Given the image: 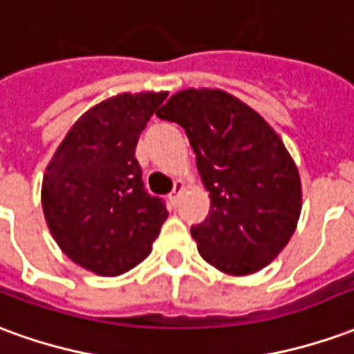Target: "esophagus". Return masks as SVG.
<instances>
[{
  "label": "esophagus",
  "instance_id": "esophagus-1",
  "mask_svg": "<svg viewBox=\"0 0 354 354\" xmlns=\"http://www.w3.org/2000/svg\"><path fill=\"white\" fill-rule=\"evenodd\" d=\"M184 189H185V184L182 182V180H178L176 184H174V189H172V193L169 195V199H170V203H172V205H176L178 199H180V195L184 193Z\"/></svg>",
  "mask_w": 354,
  "mask_h": 354
}]
</instances>
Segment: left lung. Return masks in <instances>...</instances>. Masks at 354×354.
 Masks as SVG:
<instances>
[{
	"label": "left lung",
	"instance_id": "8db88e82",
	"mask_svg": "<svg viewBox=\"0 0 354 354\" xmlns=\"http://www.w3.org/2000/svg\"><path fill=\"white\" fill-rule=\"evenodd\" d=\"M187 134L210 197L192 227L203 260L231 277L260 271L281 254L301 212L292 155L266 119L222 88H185L157 111Z\"/></svg>",
	"mask_w": 354,
	"mask_h": 354
}]
</instances>
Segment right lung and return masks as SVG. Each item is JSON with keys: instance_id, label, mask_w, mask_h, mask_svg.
I'll use <instances>...</instances> for the list:
<instances>
[{"instance_id": "add662e5", "label": "right lung", "mask_w": 354, "mask_h": 354, "mask_svg": "<svg viewBox=\"0 0 354 354\" xmlns=\"http://www.w3.org/2000/svg\"><path fill=\"white\" fill-rule=\"evenodd\" d=\"M169 93H121L87 109L47 165L41 207L60 250L83 269L117 277L151 252L169 218L144 189L140 132Z\"/></svg>"}]
</instances>
